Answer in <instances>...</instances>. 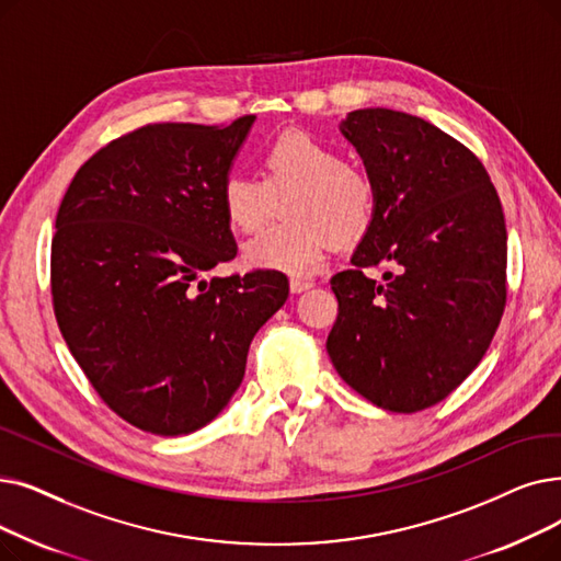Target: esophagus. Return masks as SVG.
<instances>
[{
	"mask_svg": "<svg viewBox=\"0 0 561 561\" xmlns=\"http://www.w3.org/2000/svg\"><path fill=\"white\" fill-rule=\"evenodd\" d=\"M311 286H313V282H311V279L290 277V290H294V294H302V290H307V288H311Z\"/></svg>",
	"mask_w": 561,
	"mask_h": 561,
	"instance_id": "34e87169",
	"label": "esophagus"
}]
</instances>
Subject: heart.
Here are the masks:
<instances>
[{
  "label": "heart",
  "mask_w": 561,
  "mask_h": 561,
  "mask_svg": "<svg viewBox=\"0 0 561 561\" xmlns=\"http://www.w3.org/2000/svg\"><path fill=\"white\" fill-rule=\"evenodd\" d=\"M261 164L263 181L233 169L220 185L225 220L240 233L259 231L286 199V220L245 242V265L305 277L319 271L332 242L346 248L371 229L376 185L328 141L282 133L261 151Z\"/></svg>",
  "instance_id": "1"
}]
</instances>
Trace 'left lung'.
Returning <instances> with one entry per match:
<instances>
[{
  "instance_id": "obj_1",
  "label": "left lung",
  "mask_w": 561,
  "mask_h": 561,
  "mask_svg": "<svg viewBox=\"0 0 561 561\" xmlns=\"http://www.w3.org/2000/svg\"><path fill=\"white\" fill-rule=\"evenodd\" d=\"M376 185L374 225L330 284L336 374L392 412L449 397L489 351L506 302V227L479 158L428 121L351 112L339 126ZM396 265L378 285L363 275Z\"/></svg>"
}]
</instances>
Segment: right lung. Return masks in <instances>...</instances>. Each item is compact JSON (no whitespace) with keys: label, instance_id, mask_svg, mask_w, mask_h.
I'll return each mask as SVG.
<instances>
[{"label":"right lung","instance_id":"1","mask_svg":"<svg viewBox=\"0 0 561 561\" xmlns=\"http://www.w3.org/2000/svg\"><path fill=\"white\" fill-rule=\"evenodd\" d=\"M254 118L118 137L78 169L59 206V330L101 399L146 433L187 435L220 415L254 334L288 298L277 271L199 279L236 256L220 185Z\"/></svg>","mask_w":561,"mask_h":561}]
</instances>
